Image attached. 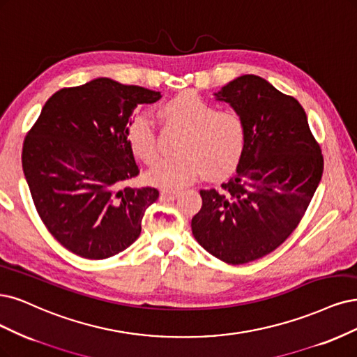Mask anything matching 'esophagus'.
<instances>
[{"instance_id":"obj_1","label":"esophagus","mask_w":357,"mask_h":357,"mask_svg":"<svg viewBox=\"0 0 357 357\" xmlns=\"http://www.w3.org/2000/svg\"><path fill=\"white\" fill-rule=\"evenodd\" d=\"M180 195V190H162L161 192V198L164 199H176Z\"/></svg>"}]
</instances>
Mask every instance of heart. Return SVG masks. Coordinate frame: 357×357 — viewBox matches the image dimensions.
<instances>
[{
  "label": "heart",
  "mask_w": 357,
  "mask_h": 357,
  "mask_svg": "<svg viewBox=\"0 0 357 357\" xmlns=\"http://www.w3.org/2000/svg\"><path fill=\"white\" fill-rule=\"evenodd\" d=\"M161 114L168 126L183 130L174 156L161 158L149 169L147 180L156 188L177 189L206 177H220L236 165L243 152L247 130L239 114L220 110L217 105L192 91L165 102ZM127 142L134 156L152 164L158 155L152 119L134 115L127 124Z\"/></svg>",
  "instance_id": "obj_1"
}]
</instances>
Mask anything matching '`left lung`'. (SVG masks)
<instances>
[{"label": "left lung", "mask_w": 357, "mask_h": 357, "mask_svg": "<svg viewBox=\"0 0 357 357\" xmlns=\"http://www.w3.org/2000/svg\"><path fill=\"white\" fill-rule=\"evenodd\" d=\"M214 96L241 115L247 140L236 174L201 190L192 233L218 260L245 264L296 230L322 178L324 156L298 100L266 79L242 75Z\"/></svg>", "instance_id": "left-lung-1"}]
</instances>
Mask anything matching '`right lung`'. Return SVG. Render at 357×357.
Returning a JSON list of instances; mask_svg holds the SVG:
<instances>
[{"instance_id":"obj_1","label":"right lung","mask_w":357,"mask_h":357,"mask_svg":"<svg viewBox=\"0 0 357 357\" xmlns=\"http://www.w3.org/2000/svg\"><path fill=\"white\" fill-rule=\"evenodd\" d=\"M161 93L97 78L48 99L26 134L24 178L54 239L89 260H105L140 236L155 188H128L139 167L127 142L132 110Z\"/></svg>"}]
</instances>
